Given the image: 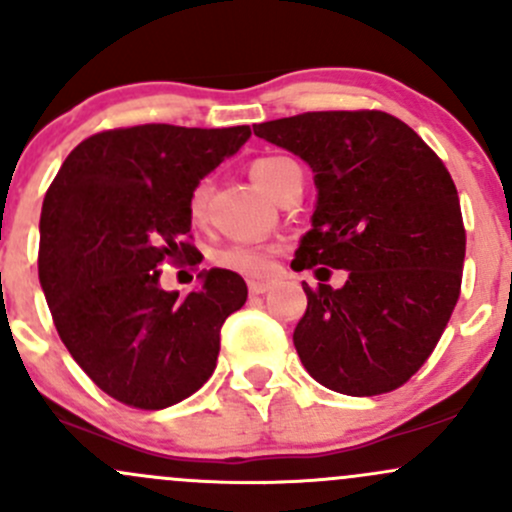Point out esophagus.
I'll return each mask as SVG.
<instances>
[{
	"instance_id": "1",
	"label": "esophagus",
	"mask_w": 512,
	"mask_h": 512,
	"mask_svg": "<svg viewBox=\"0 0 512 512\" xmlns=\"http://www.w3.org/2000/svg\"><path fill=\"white\" fill-rule=\"evenodd\" d=\"M270 287H272V282H267V279H250V282H247V289H250V294H265V292H270Z\"/></svg>"
}]
</instances>
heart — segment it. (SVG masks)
Wrapping results in <instances>:
<instances>
[{"label":"heart","mask_w":512,"mask_h":512,"mask_svg":"<svg viewBox=\"0 0 512 512\" xmlns=\"http://www.w3.org/2000/svg\"><path fill=\"white\" fill-rule=\"evenodd\" d=\"M294 169V164L284 157H262L255 159L250 166V176L267 196L274 198L284 174ZM208 198H211V181L201 179L188 193V218L191 223H201L206 218ZM274 247L270 245H250V242H223L208 252V260L220 270L240 272V274H265L272 265Z\"/></svg>","instance_id":"1"}]
</instances>
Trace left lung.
I'll list each match as a JSON object with an SVG mask.
<instances>
[{
    "label": "left lung",
    "instance_id": "obj_1",
    "mask_svg": "<svg viewBox=\"0 0 512 512\" xmlns=\"http://www.w3.org/2000/svg\"><path fill=\"white\" fill-rule=\"evenodd\" d=\"M314 169L311 230L294 270H316L294 346L341 395L402 387L427 363L461 294L466 230L459 193L424 139L380 110L304 112L252 127ZM347 270V284L323 282Z\"/></svg>",
    "mask_w": 512,
    "mask_h": 512
}]
</instances>
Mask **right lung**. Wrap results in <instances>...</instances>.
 <instances>
[{"label": "right lung", "instance_id": "1", "mask_svg": "<svg viewBox=\"0 0 512 512\" xmlns=\"http://www.w3.org/2000/svg\"><path fill=\"white\" fill-rule=\"evenodd\" d=\"M250 134L247 125L105 129L83 139L48 186L41 289L68 353L122 405L164 410L215 370L220 328L245 304V279L203 272V287L179 297L159 287V267L201 265L188 193Z\"/></svg>", "mask_w": 512, "mask_h": 512}]
</instances>
